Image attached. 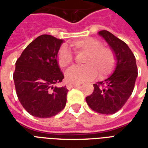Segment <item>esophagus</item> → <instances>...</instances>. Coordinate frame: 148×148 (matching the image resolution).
I'll use <instances>...</instances> for the list:
<instances>
[{
  "label": "esophagus",
  "instance_id": "obj_1",
  "mask_svg": "<svg viewBox=\"0 0 148 148\" xmlns=\"http://www.w3.org/2000/svg\"><path fill=\"white\" fill-rule=\"evenodd\" d=\"M80 86V85L79 84H67V86H66V88H67L68 90H71L72 88H74V87H78Z\"/></svg>",
  "mask_w": 148,
  "mask_h": 148
}]
</instances>
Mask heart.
Listing matches in <instances>:
<instances>
[{"mask_svg": "<svg viewBox=\"0 0 148 148\" xmlns=\"http://www.w3.org/2000/svg\"><path fill=\"white\" fill-rule=\"evenodd\" d=\"M71 47L76 54L85 53L83 66H74L66 72V80L70 84H81L93 79L98 73L100 77L111 73L116 65L114 52L109 47L102 46L98 39L83 38L71 42ZM58 66L67 67L73 62L74 57L66 47H62L58 53Z\"/></svg>", "mask_w": 148, "mask_h": 148, "instance_id": "obj_1", "label": "heart"}]
</instances>
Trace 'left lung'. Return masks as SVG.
<instances>
[{"label":"left lung","mask_w":148,"mask_h":148,"mask_svg":"<svg viewBox=\"0 0 148 148\" xmlns=\"http://www.w3.org/2000/svg\"><path fill=\"white\" fill-rule=\"evenodd\" d=\"M114 52L116 68L110 77L93 84V93L86 97L91 109L101 114H113L124 106L134 90L138 71L135 55L121 39L106 30L98 32Z\"/></svg>","instance_id":"1"}]
</instances>
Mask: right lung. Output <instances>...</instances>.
<instances>
[{
	"label": "right lung",
	"mask_w": 148,
	"mask_h": 148,
	"mask_svg": "<svg viewBox=\"0 0 148 148\" xmlns=\"http://www.w3.org/2000/svg\"><path fill=\"white\" fill-rule=\"evenodd\" d=\"M62 39L42 35L29 43L16 62L13 74L18 99L32 116L48 118L64 109L68 90L54 85L64 78L58 66Z\"/></svg>",
	"instance_id": "obj_1"
}]
</instances>
